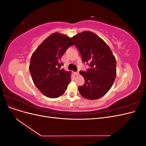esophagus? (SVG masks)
Segmentation results:
<instances>
[{"mask_svg":"<svg viewBox=\"0 0 146 146\" xmlns=\"http://www.w3.org/2000/svg\"><path fill=\"white\" fill-rule=\"evenodd\" d=\"M78 74H79L78 72H75V75H78Z\"/></svg>","mask_w":146,"mask_h":146,"instance_id":"esophagus-1","label":"esophagus"}]
</instances>
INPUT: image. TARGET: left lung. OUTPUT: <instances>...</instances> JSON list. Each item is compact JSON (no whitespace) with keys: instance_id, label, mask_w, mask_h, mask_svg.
I'll use <instances>...</instances> for the list:
<instances>
[{"instance_id":"obj_1","label":"left lung","mask_w":146,"mask_h":146,"mask_svg":"<svg viewBox=\"0 0 146 146\" xmlns=\"http://www.w3.org/2000/svg\"><path fill=\"white\" fill-rule=\"evenodd\" d=\"M90 68L81 71L85 83L78 89L84 98L98 99L111 88L116 76V60L108 46L95 33L86 31L71 38Z\"/></svg>"}]
</instances>
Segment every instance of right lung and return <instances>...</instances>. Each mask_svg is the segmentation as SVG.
<instances>
[{
  "instance_id": "add662e5",
  "label": "right lung",
  "mask_w": 146,
  "mask_h": 146,
  "mask_svg": "<svg viewBox=\"0 0 146 146\" xmlns=\"http://www.w3.org/2000/svg\"><path fill=\"white\" fill-rule=\"evenodd\" d=\"M74 44L71 38L54 33L47 37L31 57L29 70L35 86L49 98L62 96L70 82V73L60 69L61 58Z\"/></svg>"
}]
</instances>
